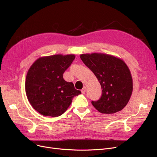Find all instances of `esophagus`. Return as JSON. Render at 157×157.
Wrapping results in <instances>:
<instances>
[{"mask_svg": "<svg viewBox=\"0 0 157 157\" xmlns=\"http://www.w3.org/2000/svg\"><path fill=\"white\" fill-rule=\"evenodd\" d=\"M86 87H85V86H84V87H83V88L81 90V93H82V94H85V92H86Z\"/></svg>", "mask_w": 157, "mask_h": 157, "instance_id": "esophagus-1", "label": "esophagus"}]
</instances>
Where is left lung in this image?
<instances>
[{
  "label": "left lung",
  "instance_id": "obj_1",
  "mask_svg": "<svg viewBox=\"0 0 157 157\" xmlns=\"http://www.w3.org/2000/svg\"><path fill=\"white\" fill-rule=\"evenodd\" d=\"M81 60L91 70L101 85L102 96L92 101L103 114L120 111L128 104L133 90V81L127 65L115 56L92 53L80 55Z\"/></svg>",
  "mask_w": 157,
  "mask_h": 157
}]
</instances>
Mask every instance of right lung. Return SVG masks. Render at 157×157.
<instances>
[{
	"label": "right lung",
	"mask_w": 157,
	"mask_h": 157,
	"mask_svg": "<svg viewBox=\"0 0 157 157\" xmlns=\"http://www.w3.org/2000/svg\"><path fill=\"white\" fill-rule=\"evenodd\" d=\"M75 55L58 54L42 56L29 68L25 80L28 101L36 111L45 117H57L70 106L74 96L81 94L63 74Z\"/></svg>",
	"instance_id": "add662e5"
}]
</instances>
